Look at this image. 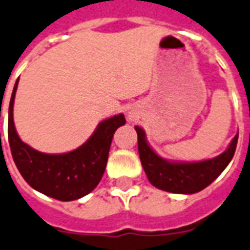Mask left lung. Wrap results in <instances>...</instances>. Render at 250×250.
Segmentation results:
<instances>
[{
  "instance_id": "1",
  "label": "left lung",
  "mask_w": 250,
  "mask_h": 250,
  "mask_svg": "<svg viewBox=\"0 0 250 250\" xmlns=\"http://www.w3.org/2000/svg\"><path fill=\"white\" fill-rule=\"evenodd\" d=\"M135 130L140 162L149 183L161 190L177 194H194L216 180L234 157L239 137V134L235 135L228 149L217 157L187 164L161 158L147 143L144 130L139 126H135Z\"/></svg>"
}]
</instances>
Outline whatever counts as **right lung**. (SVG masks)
I'll return each instance as SVG.
<instances>
[{
  "instance_id": "1",
  "label": "right lung",
  "mask_w": 250,
  "mask_h": 250,
  "mask_svg": "<svg viewBox=\"0 0 250 250\" xmlns=\"http://www.w3.org/2000/svg\"><path fill=\"white\" fill-rule=\"evenodd\" d=\"M16 80L9 106V144L19 172L33 189L62 202L75 201L98 185L106 168L113 134L125 125L123 113L98 124L83 146L69 153L47 154L20 140L14 125L12 108L18 89Z\"/></svg>"
}]
</instances>
